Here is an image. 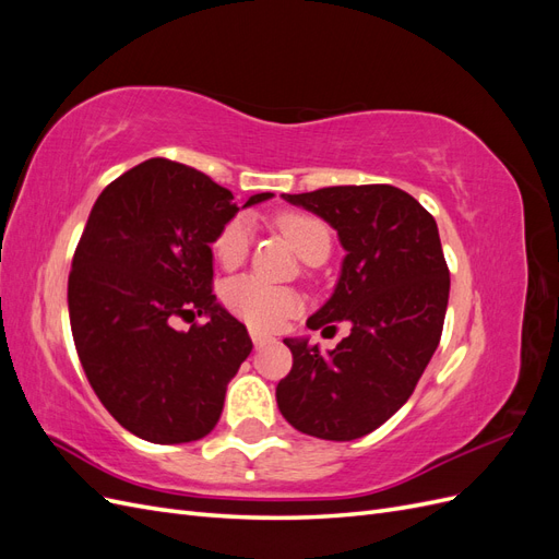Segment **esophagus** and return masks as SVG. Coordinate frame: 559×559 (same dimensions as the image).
Masks as SVG:
<instances>
[{
    "instance_id": "esophagus-1",
    "label": "esophagus",
    "mask_w": 559,
    "mask_h": 559,
    "mask_svg": "<svg viewBox=\"0 0 559 559\" xmlns=\"http://www.w3.org/2000/svg\"><path fill=\"white\" fill-rule=\"evenodd\" d=\"M251 343H253V347H265L270 343H275V337L267 333H261V331H251Z\"/></svg>"
}]
</instances>
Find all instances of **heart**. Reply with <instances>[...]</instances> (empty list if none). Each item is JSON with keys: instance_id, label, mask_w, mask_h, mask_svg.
I'll return each instance as SVG.
<instances>
[{"instance_id": "b5f03b06", "label": "heart", "mask_w": 559, "mask_h": 559, "mask_svg": "<svg viewBox=\"0 0 559 559\" xmlns=\"http://www.w3.org/2000/svg\"><path fill=\"white\" fill-rule=\"evenodd\" d=\"M277 226L300 253L302 261H310L317 249L329 247L326 226L310 214H282L277 218ZM249 242L251 226L247 216H235L214 238V257L224 267L240 265L247 259ZM224 302L233 314H238L249 326L267 331L277 329L286 317H292L300 306V298L286 286H275L259 277L245 275L226 284Z\"/></svg>"}]
</instances>
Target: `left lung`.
Instances as JSON below:
<instances>
[{
	"instance_id": "8db88e82",
	"label": "left lung",
	"mask_w": 559,
	"mask_h": 559,
	"mask_svg": "<svg viewBox=\"0 0 559 559\" xmlns=\"http://www.w3.org/2000/svg\"><path fill=\"white\" fill-rule=\"evenodd\" d=\"M324 218L343 249L341 280L308 329L349 321V335L321 354L306 337H286L294 354L277 384L289 425L324 441H354L411 399L441 343L450 270L433 216L396 186H329L282 195Z\"/></svg>"
}]
</instances>
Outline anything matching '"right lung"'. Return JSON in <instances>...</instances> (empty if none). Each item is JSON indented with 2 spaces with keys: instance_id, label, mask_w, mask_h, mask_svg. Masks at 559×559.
Segmentation results:
<instances>
[{
  "instance_id": "1",
  "label": "right lung",
  "mask_w": 559,
  "mask_h": 559,
  "mask_svg": "<svg viewBox=\"0 0 559 559\" xmlns=\"http://www.w3.org/2000/svg\"><path fill=\"white\" fill-rule=\"evenodd\" d=\"M238 210L207 175L148 158L99 193L76 245L67 302L81 366L118 425L148 443L207 436L251 352L212 294V242ZM195 313L205 325L171 326Z\"/></svg>"
}]
</instances>
